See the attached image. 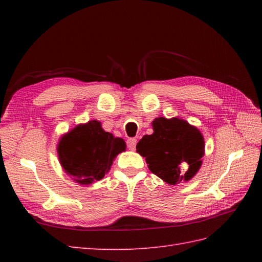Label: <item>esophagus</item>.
I'll return each mask as SVG.
<instances>
[{"label": "esophagus", "mask_w": 262, "mask_h": 262, "mask_svg": "<svg viewBox=\"0 0 262 262\" xmlns=\"http://www.w3.org/2000/svg\"><path fill=\"white\" fill-rule=\"evenodd\" d=\"M136 144H137L136 138H128V140H127V147L132 149V151H134V149H135Z\"/></svg>", "instance_id": "esophagus-1"}]
</instances>
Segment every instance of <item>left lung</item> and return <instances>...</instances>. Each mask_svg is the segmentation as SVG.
<instances>
[{
    "mask_svg": "<svg viewBox=\"0 0 262 262\" xmlns=\"http://www.w3.org/2000/svg\"><path fill=\"white\" fill-rule=\"evenodd\" d=\"M152 125L153 134L145 135L136 145L149 171L169 185L190 180L202 165L205 151L202 133L179 118L160 117Z\"/></svg>",
    "mask_w": 262,
    "mask_h": 262,
    "instance_id": "8db88e82",
    "label": "left lung"
}]
</instances>
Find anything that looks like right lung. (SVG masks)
Segmentation results:
<instances>
[{"mask_svg":"<svg viewBox=\"0 0 262 262\" xmlns=\"http://www.w3.org/2000/svg\"><path fill=\"white\" fill-rule=\"evenodd\" d=\"M124 140L104 132L100 121L91 120L60 138L58 158L66 173L81 185L101 180L117 154L125 151Z\"/></svg>","mask_w":262,"mask_h":262,"instance_id":"1","label":"right lung"}]
</instances>
